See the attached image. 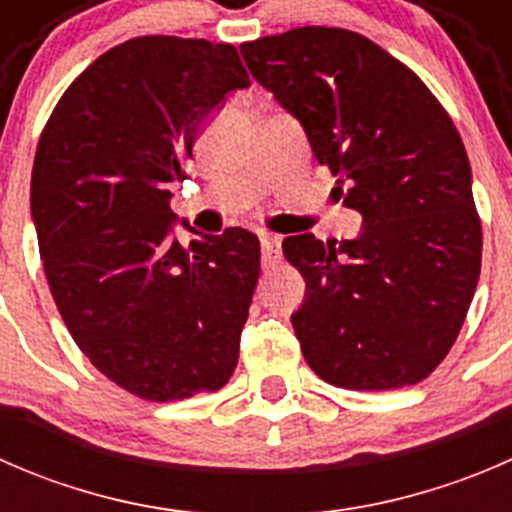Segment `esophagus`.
<instances>
[{
  "instance_id": "1",
  "label": "esophagus",
  "mask_w": 512,
  "mask_h": 512,
  "mask_svg": "<svg viewBox=\"0 0 512 512\" xmlns=\"http://www.w3.org/2000/svg\"><path fill=\"white\" fill-rule=\"evenodd\" d=\"M282 242L277 235H270V232H262L260 235V247H262V265L275 267V262L282 257Z\"/></svg>"
}]
</instances>
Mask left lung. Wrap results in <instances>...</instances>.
Masks as SVG:
<instances>
[{
	"label": "left lung",
	"mask_w": 512,
	"mask_h": 512,
	"mask_svg": "<svg viewBox=\"0 0 512 512\" xmlns=\"http://www.w3.org/2000/svg\"><path fill=\"white\" fill-rule=\"evenodd\" d=\"M240 54L361 215L354 240L282 242L307 282L292 312L304 359L342 389L418 384L456 342L480 275L471 163L451 116L414 71L347 29L262 36Z\"/></svg>",
	"instance_id": "1"
}]
</instances>
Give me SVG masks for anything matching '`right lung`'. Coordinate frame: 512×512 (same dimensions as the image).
<instances>
[{"instance_id": "obj_1", "label": "right lung", "mask_w": 512, "mask_h": 512, "mask_svg": "<svg viewBox=\"0 0 512 512\" xmlns=\"http://www.w3.org/2000/svg\"><path fill=\"white\" fill-rule=\"evenodd\" d=\"M247 86L235 46L138 36L66 89L36 146L32 220L56 307L91 364L141 399L218 391L237 366L260 240L227 227L183 245L170 185Z\"/></svg>"}]
</instances>
